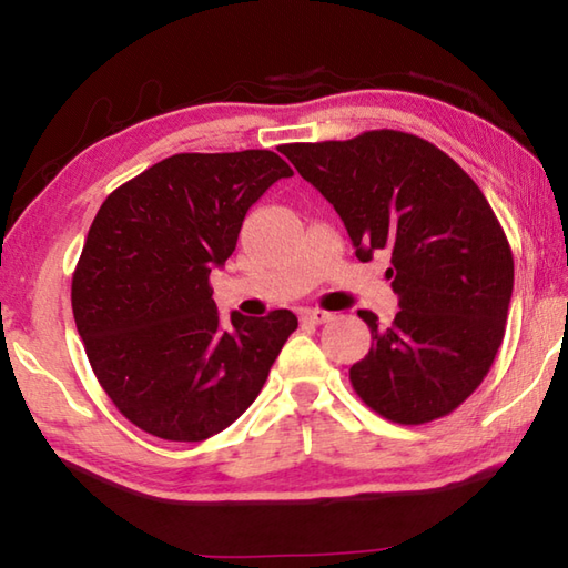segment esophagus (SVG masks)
<instances>
[{"instance_id":"34e87169","label":"esophagus","mask_w":568,"mask_h":568,"mask_svg":"<svg viewBox=\"0 0 568 568\" xmlns=\"http://www.w3.org/2000/svg\"><path fill=\"white\" fill-rule=\"evenodd\" d=\"M331 318H333V315L325 313V311H303L301 313V321L311 323V325H323V323H328Z\"/></svg>"}]
</instances>
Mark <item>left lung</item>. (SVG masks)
Wrapping results in <instances>:
<instances>
[{
	"label": "left lung",
	"instance_id": "obj_1",
	"mask_svg": "<svg viewBox=\"0 0 568 568\" xmlns=\"http://www.w3.org/2000/svg\"><path fill=\"white\" fill-rule=\"evenodd\" d=\"M285 158L341 215L358 261L388 250L400 311L351 368L358 398L400 426L456 410L501 348L514 255L484 192L444 150L398 130L293 142Z\"/></svg>",
	"mask_w": 568,
	"mask_h": 568
}]
</instances>
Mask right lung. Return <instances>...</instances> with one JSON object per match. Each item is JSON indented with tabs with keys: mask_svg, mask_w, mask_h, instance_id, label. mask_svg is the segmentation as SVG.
Instances as JSON below:
<instances>
[{
	"mask_svg": "<svg viewBox=\"0 0 568 568\" xmlns=\"http://www.w3.org/2000/svg\"><path fill=\"white\" fill-rule=\"evenodd\" d=\"M287 162L271 150L180 152L110 192L72 275V313L102 390L134 426L205 440L257 398L297 328L291 311L220 318L210 271Z\"/></svg>",
	"mask_w": 568,
	"mask_h": 568,
	"instance_id": "obj_1",
	"label": "right lung"
}]
</instances>
